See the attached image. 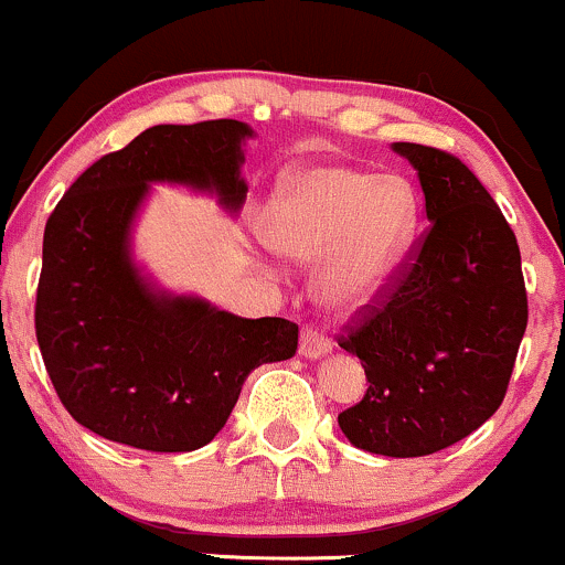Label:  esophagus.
<instances>
[{
    "mask_svg": "<svg viewBox=\"0 0 565 565\" xmlns=\"http://www.w3.org/2000/svg\"><path fill=\"white\" fill-rule=\"evenodd\" d=\"M327 353H332V343L324 338V334H319L316 330H302L300 334V356L306 359H321L327 356Z\"/></svg>",
    "mask_w": 565,
    "mask_h": 565,
    "instance_id": "esophagus-1",
    "label": "esophagus"
}]
</instances>
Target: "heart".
<instances>
[{"instance_id":"b5f03b06","label":"heart","mask_w":565,"mask_h":565,"mask_svg":"<svg viewBox=\"0 0 565 565\" xmlns=\"http://www.w3.org/2000/svg\"><path fill=\"white\" fill-rule=\"evenodd\" d=\"M420 227L418 192L399 173L340 163L297 169L265 206V246L319 263L316 289L334 313H359L392 289Z\"/></svg>"}]
</instances>
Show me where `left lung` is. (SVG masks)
I'll list each match as a JSON object with an SVG mask.
<instances>
[{
  "label": "left lung",
  "mask_w": 565,
  "mask_h": 565,
  "mask_svg": "<svg viewBox=\"0 0 565 565\" xmlns=\"http://www.w3.org/2000/svg\"><path fill=\"white\" fill-rule=\"evenodd\" d=\"M392 150L418 173L431 225L386 300L340 338L370 388L338 424L353 448L415 458L450 448L499 411L529 300L518 241L480 179L434 147Z\"/></svg>",
  "instance_id": "8db88e82"
}]
</instances>
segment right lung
<instances>
[{
    "label": "right lung",
    "mask_w": 565,
    "mask_h": 565,
    "mask_svg": "<svg viewBox=\"0 0 565 565\" xmlns=\"http://www.w3.org/2000/svg\"><path fill=\"white\" fill-rule=\"evenodd\" d=\"M254 131L241 120L154 126L104 154L45 225L36 343L77 424L152 454L203 448L231 418L259 364L297 351V324L241 319L152 281L134 257V225L152 184L206 192L233 216Z\"/></svg>",
    "instance_id": "1"
}]
</instances>
